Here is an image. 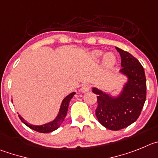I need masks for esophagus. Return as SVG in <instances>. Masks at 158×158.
I'll return each mask as SVG.
<instances>
[{
  "label": "esophagus",
  "mask_w": 158,
  "mask_h": 158,
  "mask_svg": "<svg viewBox=\"0 0 158 158\" xmlns=\"http://www.w3.org/2000/svg\"><path fill=\"white\" fill-rule=\"evenodd\" d=\"M89 89H90V86L89 84H84L82 86L80 90L82 93H85V92H87Z\"/></svg>",
  "instance_id": "esophagus-1"
}]
</instances>
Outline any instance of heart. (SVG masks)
I'll return each instance as SVG.
<instances>
[{
    "mask_svg": "<svg viewBox=\"0 0 158 158\" xmlns=\"http://www.w3.org/2000/svg\"><path fill=\"white\" fill-rule=\"evenodd\" d=\"M103 55V52L102 51H94V52H92V58L96 60H98ZM105 61H106V64L108 65H113V64L116 61V58H115L114 55L112 54V53H107V54L105 56Z\"/></svg>",
    "mask_w": 158,
    "mask_h": 158,
    "instance_id": "obj_1",
    "label": "heart"
}]
</instances>
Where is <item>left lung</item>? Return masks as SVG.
<instances>
[{
    "label": "left lung",
    "mask_w": 158,
    "mask_h": 158,
    "mask_svg": "<svg viewBox=\"0 0 158 158\" xmlns=\"http://www.w3.org/2000/svg\"><path fill=\"white\" fill-rule=\"evenodd\" d=\"M121 57L120 72L127 77V82L117 97H112L98 88V107L95 114L104 127L118 131L128 127L137 120L146 98V79L143 67L131 53L116 47Z\"/></svg>",
    "instance_id": "8db88e82"
}]
</instances>
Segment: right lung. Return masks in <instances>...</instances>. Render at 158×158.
<instances>
[{
  "mask_svg": "<svg viewBox=\"0 0 158 158\" xmlns=\"http://www.w3.org/2000/svg\"><path fill=\"white\" fill-rule=\"evenodd\" d=\"M75 94H76V92H72V93H71L70 94H69L66 98H64V100L62 101L60 108L59 113H58L57 116L52 122H49V123H45V124L43 125H40V126H37V125H32L28 123L27 122L24 120L23 118L21 117L20 115H19V119L28 127H30V128L34 131L40 132V133H49V132L53 131L56 130L62 124V123H63L65 116L67 115V113H68L69 102H70L71 99L72 98V97Z\"/></svg>",
  "mask_w": 158,
  "mask_h": 158,
  "instance_id": "obj_1",
  "label": "right lung"
}]
</instances>
